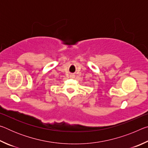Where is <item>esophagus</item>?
<instances>
[{
    "label": "esophagus",
    "instance_id": "obj_1",
    "mask_svg": "<svg viewBox=\"0 0 148 148\" xmlns=\"http://www.w3.org/2000/svg\"><path fill=\"white\" fill-rule=\"evenodd\" d=\"M70 77H72V78H73V77H74V74H71V75H70Z\"/></svg>",
    "mask_w": 148,
    "mask_h": 148
}]
</instances>
